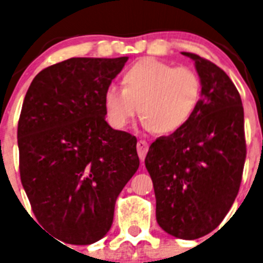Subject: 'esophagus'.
<instances>
[{
  "instance_id": "1",
  "label": "esophagus",
  "mask_w": 263,
  "mask_h": 263,
  "mask_svg": "<svg viewBox=\"0 0 263 263\" xmlns=\"http://www.w3.org/2000/svg\"><path fill=\"white\" fill-rule=\"evenodd\" d=\"M147 150H148V143L143 139H139L138 142H137V152H138V157L139 159L142 160L145 159L146 154H147Z\"/></svg>"
}]
</instances>
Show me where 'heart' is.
<instances>
[{
    "mask_svg": "<svg viewBox=\"0 0 263 263\" xmlns=\"http://www.w3.org/2000/svg\"><path fill=\"white\" fill-rule=\"evenodd\" d=\"M122 89L109 85L103 108L110 126L122 130L141 111L143 126L160 136L184 129L201 97V80L194 69L145 58L121 76Z\"/></svg>",
    "mask_w": 263,
    "mask_h": 263,
    "instance_id": "b5f03b06",
    "label": "heart"
}]
</instances>
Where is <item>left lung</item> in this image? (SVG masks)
<instances>
[{"instance_id": "8db88e82", "label": "left lung", "mask_w": 263, "mask_h": 263, "mask_svg": "<svg viewBox=\"0 0 263 263\" xmlns=\"http://www.w3.org/2000/svg\"><path fill=\"white\" fill-rule=\"evenodd\" d=\"M201 99L187 126L152 143L145 164L157 221L168 234L196 240L221 224L240 190L246 158L243 108L233 81L196 53Z\"/></svg>"}]
</instances>
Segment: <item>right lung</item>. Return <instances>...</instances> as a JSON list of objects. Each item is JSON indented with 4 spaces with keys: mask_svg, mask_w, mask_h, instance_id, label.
Listing matches in <instances>:
<instances>
[{
    "mask_svg": "<svg viewBox=\"0 0 263 263\" xmlns=\"http://www.w3.org/2000/svg\"><path fill=\"white\" fill-rule=\"evenodd\" d=\"M129 58H71L42 69L18 121L21 182L43 228L73 245L110 229L118 195L139 167L137 138L111 129L104 90Z\"/></svg>",
    "mask_w": 263,
    "mask_h": 263,
    "instance_id": "add662e5",
    "label": "right lung"
}]
</instances>
